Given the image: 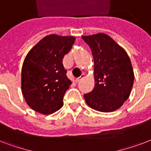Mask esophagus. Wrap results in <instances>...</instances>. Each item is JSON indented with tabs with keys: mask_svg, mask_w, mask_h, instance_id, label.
Instances as JSON below:
<instances>
[{
	"mask_svg": "<svg viewBox=\"0 0 151 151\" xmlns=\"http://www.w3.org/2000/svg\"><path fill=\"white\" fill-rule=\"evenodd\" d=\"M84 78H85V74H82V75L81 76L80 78H78V79H76V80L74 81H75V83H79L81 81L83 80Z\"/></svg>",
	"mask_w": 151,
	"mask_h": 151,
	"instance_id": "1",
	"label": "esophagus"
}]
</instances>
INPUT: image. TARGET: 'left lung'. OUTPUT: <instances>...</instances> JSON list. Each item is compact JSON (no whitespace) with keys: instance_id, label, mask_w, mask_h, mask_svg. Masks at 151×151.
Listing matches in <instances>:
<instances>
[{"instance_id":"8db88e82","label":"left lung","mask_w":151,"mask_h":151,"mask_svg":"<svg viewBox=\"0 0 151 151\" xmlns=\"http://www.w3.org/2000/svg\"><path fill=\"white\" fill-rule=\"evenodd\" d=\"M94 59L95 87L84 95L88 106L100 112L119 109L128 99L134 81L131 60L124 48L107 34L81 37Z\"/></svg>"}]
</instances>
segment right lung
<instances>
[{
    "mask_svg": "<svg viewBox=\"0 0 151 151\" xmlns=\"http://www.w3.org/2000/svg\"><path fill=\"white\" fill-rule=\"evenodd\" d=\"M76 38L50 34L30 49L22 67V92L27 105L48 115L63 105V98L71 85L63 65Z\"/></svg>",
    "mask_w": 151,
    "mask_h": 151,
    "instance_id": "add662e5",
    "label": "right lung"
}]
</instances>
